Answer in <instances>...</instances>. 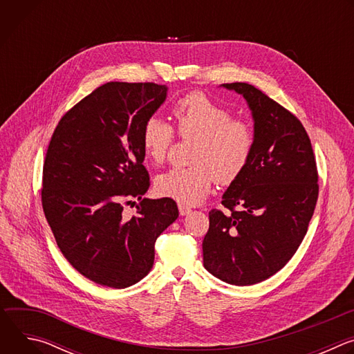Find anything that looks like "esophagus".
<instances>
[{"label":"esophagus","mask_w":354,"mask_h":354,"mask_svg":"<svg viewBox=\"0 0 354 354\" xmlns=\"http://www.w3.org/2000/svg\"><path fill=\"white\" fill-rule=\"evenodd\" d=\"M178 207H179V213H180V216H187V214L192 212L189 206H186V205H182V203H180Z\"/></svg>","instance_id":"obj_1"}]
</instances>
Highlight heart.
<instances>
[{"label": "heart", "instance_id": "1", "mask_svg": "<svg viewBox=\"0 0 354 354\" xmlns=\"http://www.w3.org/2000/svg\"><path fill=\"white\" fill-rule=\"evenodd\" d=\"M174 127L157 116L141 130L142 153L153 164H162L175 141L194 140L186 168H172L157 178V190L186 206L197 205L213 183H232L246 168L257 134L250 122L232 118L231 111L203 92H190L172 106Z\"/></svg>", "mask_w": 354, "mask_h": 354}]
</instances>
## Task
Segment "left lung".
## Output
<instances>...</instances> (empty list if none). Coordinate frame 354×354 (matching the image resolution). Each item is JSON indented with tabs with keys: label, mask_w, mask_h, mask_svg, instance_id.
Instances as JSON below:
<instances>
[{
	"label": "left lung",
	"mask_w": 354,
	"mask_h": 354,
	"mask_svg": "<svg viewBox=\"0 0 354 354\" xmlns=\"http://www.w3.org/2000/svg\"><path fill=\"white\" fill-rule=\"evenodd\" d=\"M241 93L255 120L257 141L243 172L209 213L205 268L225 283L250 286L277 273L304 239L318 200L311 140L290 111L246 82Z\"/></svg>",
	"instance_id": "obj_1"
}]
</instances>
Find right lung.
I'll list each match as a JSON object with an SVG mask.
<instances>
[{"label": "right lung", "mask_w": 354, "mask_h": 354, "mask_svg": "<svg viewBox=\"0 0 354 354\" xmlns=\"http://www.w3.org/2000/svg\"><path fill=\"white\" fill-rule=\"evenodd\" d=\"M154 82H108L59 122L43 164L41 206L70 265L96 284L124 288L154 265L157 238L179 216L175 200L141 198L149 187L141 130L167 97ZM140 200L138 214L122 203Z\"/></svg>", "instance_id": "obj_1"}]
</instances>
